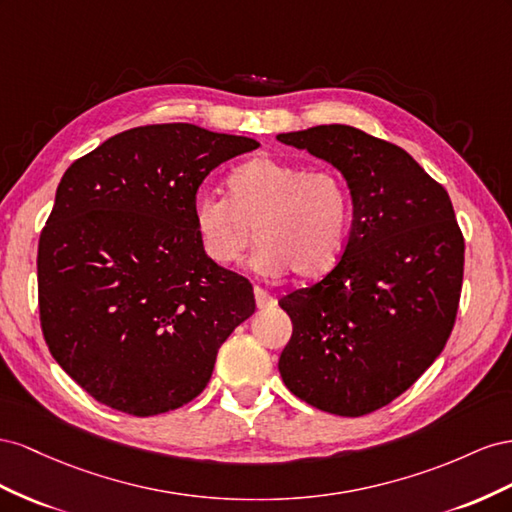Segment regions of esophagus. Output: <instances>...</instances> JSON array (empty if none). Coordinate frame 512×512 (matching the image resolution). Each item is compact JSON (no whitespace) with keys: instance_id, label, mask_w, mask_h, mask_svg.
<instances>
[{"instance_id":"obj_1","label":"esophagus","mask_w":512,"mask_h":512,"mask_svg":"<svg viewBox=\"0 0 512 512\" xmlns=\"http://www.w3.org/2000/svg\"><path fill=\"white\" fill-rule=\"evenodd\" d=\"M255 304H257V309H272V306L276 304V300L268 294V291H264L261 287H255Z\"/></svg>"}]
</instances>
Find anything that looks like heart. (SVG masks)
I'll return each instance as SVG.
<instances>
[{
	"label": "heart",
	"mask_w": 512,
	"mask_h": 512,
	"mask_svg": "<svg viewBox=\"0 0 512 512\" xmlns=\"http://www.w3.org/2000/svg\"><path fill=\"white\" fill-rule=\"evenodd\" d=\"M227 195L193 206L195 236L212 264H238L253 225L259 272L317 279L337 264L349 227V191L337 171L257 156L229 175Z\"/></svg>",
	"instance_id": "heart-1"
}]
</instances>
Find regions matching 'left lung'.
<instances>
[{
	"instance_id": "1",
	"label": "left lung",
	"mask_w": 512,
	"mask_h": 512,
	"mask_svg": "<svg viewBox=\"0 0 512 512\" xmlns=\"http://www.w3.org/2000/svg\"><path fill=\"white\" fill-rule=\"evenodd\" d=\"M276 139L339 169L352 197L337 268L279 300L294 324L281 377L321 412L371 414L431 367L455 326L465 253L455 210L410 154L354 126Z\"/></svg>"
}]
</instances>
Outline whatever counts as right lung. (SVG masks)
I'll list each match as a JSON object with an SVG mask.
<instances>
[{"mask_svg":"<svg viewBox=\"0 0 512 512\" xmlns=\"http://www.w3.org/2000/svg\"><path fill=\"white\" fill-rule=\"evenodd\" d=\"M248 137L195 124L124 130L72 163L38 242L40 324L57 364L130 416L178 410L255 313L244 276L203 255L195 195Z\"/></svg>","mask_w":512,"mask_h":512,"instance_id":"right-lung-1","label":"right lung"}]
</instances>
